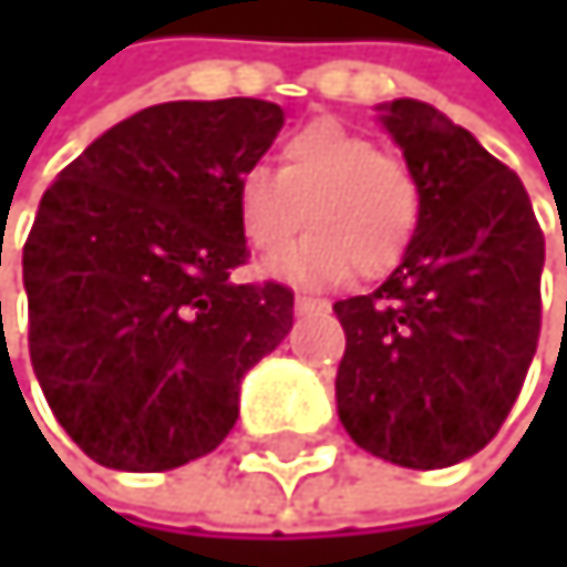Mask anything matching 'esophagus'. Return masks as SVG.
Segmentation results:
<instances>
[{
    "label": "esophagus",
    "instance_id": "esophagus-1",
    "mask_svg": "<svg viewBox=\"0 0 567 567\" xmlns=\"http://www.w3.org/2000/svg\"><path fill=\"white\" fill-rule=\"evenodd\" d=\"M326 302L322 299H312V296H296V312L299 316H306V312H316V309H322Z\"/></svg>",
    "mask_w": 567,
    "mask_h": 567
}]
</instances>
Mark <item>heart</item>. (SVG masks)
Segmentation results:
<instances>
[{"label": "heart", "instance_id": "b5f03b06", "mask_svg": "<svg viewBox=\"0 0 567 567\" xmlns=\"http://www.w3.org/2000/svg\"><path fill=\"white\" fill-rule=\"evenodd\" d=\"M281 169L251 163L234 179V207L245 241L258 255L286 248L302 227L309 237L268 271L296 286H333L353 268L388 275L419 227V186L404 166L340 122H309L281 142Z\"/></svg>", "mask_w": 567, "mask_h": 567}]
</instances>
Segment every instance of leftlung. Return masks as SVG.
<instances>
[{"label": "left lung", "instance_id": "8db88e82", "mask_svg": "<svg viewBox=\"0 0 567 567\" xmlns=\"http://www.w3.org/2000/svg\"><path fill=\"white\" fill-rule=\"evenodd\" d=\"M378 112L419 186V227L384 286L333 306L347 333L337 411L378 460L445 470L499 432L524 388L544 234L517 173L473 132L415 97Z\"/></svg>", "mask_w": 567, "mask_h": 567}]
</instances>
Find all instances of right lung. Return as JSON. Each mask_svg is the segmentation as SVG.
Segmentation results:
<instances>
[{"instance_id": "right-lung-1", "label": "right lung", "mask_w": 567, "mask_h": 567, "mask_svg": "<svg viewBox=\"0 0 567 567\" xmlns=\"http://www.w3.org/2000/svg\"><path fill=\"white\" fill-rule=\"evenodd\" d=\"M286 125L258 97L166 101L107 128L43 193L23 248L30 360L94 463L163 473L214 452L292 292L237 286L234 179Z\"/></svg>"}]
</instances>
